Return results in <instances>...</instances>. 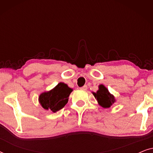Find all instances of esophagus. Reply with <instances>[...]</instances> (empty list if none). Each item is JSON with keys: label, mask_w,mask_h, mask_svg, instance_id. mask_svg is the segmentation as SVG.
I'll return each mask as SVG.
<instances>
[{"label": "esophagus", "mask_w": 153, "mask_h": 153, "mask_svg": "<svg viewBox=\"0 0 153 153\" xmlns=\"http://www.w3.org/2000/svg\"><path fill=\"white\" fill-rule=\"evenodd\" d=\"M87 88H88V86L86 85H83V86H82L81 88V90H87Z\"/></svg>", "instance_id": "obj_1"}]
</instances>
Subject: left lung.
<instances>
[{
    "instance_id": "obj_1",
    "label": "left lung",
    "mask_w": 153,
    "mask_h": 153,
    "mask_svg": "<svg viewBox=\"0 0 153 153\" xmlns=\"http://www.w3.org/2000/svg\"><path fill=\"white\" fill-rule=\"evenodd\" d=\"M93 95L97 99L98 103L104 108H109L114 103L115 99L112 95H111L107 88L103 85H100L99 90Z\"/></svg>"
}]
</instances>
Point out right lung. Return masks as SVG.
I'll use <instances>...</instances> for the list:
<instances>
[{
    "mask_svg": "<svg viewBox=\"0 0 153 153\" xmlns=\"http://www.w3.org/2000/svg\"><path fill=\"white\" fill-rule=\"evenodd\" d=\"M72 89L64 83H59L51 91L39 95V101L45 109L56 112L62 108L68 103V97Z\"/></svg>",
    "mask_w": 153,
    "mask_h": 153,
    "instance_id": "obj_1",
    "label": "right lung"
}]
</instances>
